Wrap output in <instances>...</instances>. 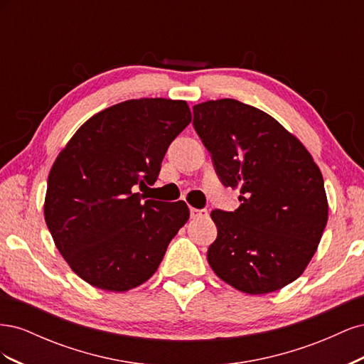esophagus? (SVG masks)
Returning <instances> with one entry per match:
<instances>
[{
	"label": "esophagus",
	"mask_w": 364,
	"mask_h": 364,
	"mask_svg": "<svg viewBox=\"0 0 364 364\" xmlns=\"http://www.w3.org/2000/svg\"><path fill=\"white\" fill-rule=\"evenodd\" d=\"M190 215H191V218H205V217H208V211L206 209L190 208Z\"/></svg>",
	"instance_id": "34e87169"
}]
</instances>
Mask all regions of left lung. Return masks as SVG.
Here are the masks:
<instances>
[{"instance_id": "obj_1", "label": "left lung", "mask_w": 364, "mask_h": 364, "mask_svg": "<svg viewBox=\"0 0 364 364\" xmlns=\"http://www.w3.org/2000/svg\"><path fill=\"white\" fill-rule=\"evenodd\" d=\"M193 126L235 211L214 209L208 262L249 294L277 291L302 274L328 222L322 173L301 141L259 109L232 98L193 107Z\"/></svg>"}]
</instances>
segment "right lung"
<instances>
[{
	"label": "right lung",
	"instance_id": "add662e5",
	"mask_svg": "<svg viewBox=\"0 0 364 364\" xmlns=\"http://www.w3.org/2000/svg\"><path fill=\"white\" fill-rule=\"evenodd\" d=\"M186 102L139 98L98 112L75 132L47 182L46 222L75 274L109 291L146 282L190 217L185 202H142L173 139L190 124Z\"/></svg>",
	"mask_w": 364,
	"mask_h": 364
}]
</instances>
